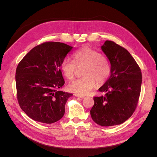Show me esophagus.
<instances>
[{"mask_svg":"<svg viewBox=\"0 0 157 157\" xmlns=\"http://www.w3.org/2000/svg\"><path fill=\"white\" fill-rule=\"evenodd\" d=\"M75 96L76 97H78V98H84V96H80V95H78V94H75Z\"/></svg>","mask_w":157,"mask_h":157,"instance_id":"esophagus-1","label":"esophagus"}]
</instances>
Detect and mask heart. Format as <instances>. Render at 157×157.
<instances>
[{"label": "heart", "instance_id": "heart-1", "mask_svg": "<svg viewBox=\"0 0 157 157\" xmlns=\"http://www.w3.org/2000/svg\"><path fill=\"white\" fill-rule=\"evenodd\" d=\"M77 67H84V77L70 82L69 91L80 96L87 95L98 84L105 83L110 77L111 66L109 61L97 50L88 46L76 51L73 54V61L65 58L61 63V70L69 80L73 79Z\"/></svg>", "mask_w": 157, "mask_h": 157}]
</instances>
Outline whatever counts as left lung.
Segmentation results:
<instances>
[{"mask_svg":"<svg viewBox=\"0 0 157 157\" xmlns=\"http://www.w3.org/2000/svg\"><path fill=\"white\" fill-rule=\"evenodd\" d=\"M111 66L110 77L99 91L105 96L94 97L90 110L92 120L102 126L121 124L136 108L141 92V69L127 50L110 40L101 46Z\"/></svg>","mask_w":157,"mask_h":157,"instance_id":"left-lung-1","label":"left lung"}]
</instances>
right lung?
Instances as JSON below:
<instances>
[{
	"label": "right lung",
	"mask_w": 157,
	"mask_h": 157,
	"mask_svg": "<svg viewBox=\"0 0 157 157\" xmlns=\"http://www.w3.org/2000/svg\"><path fill=\"white\" fill-rule=\"evenodd\" d=\"M73 49L62 42H45L31 50L18 64V103L33 120L52 124L63 117L65 103L73 94L58 90L65 84L60 65Z\"/></svg>",
	"instance_id": "right-lung-1"
}]
</instances>
